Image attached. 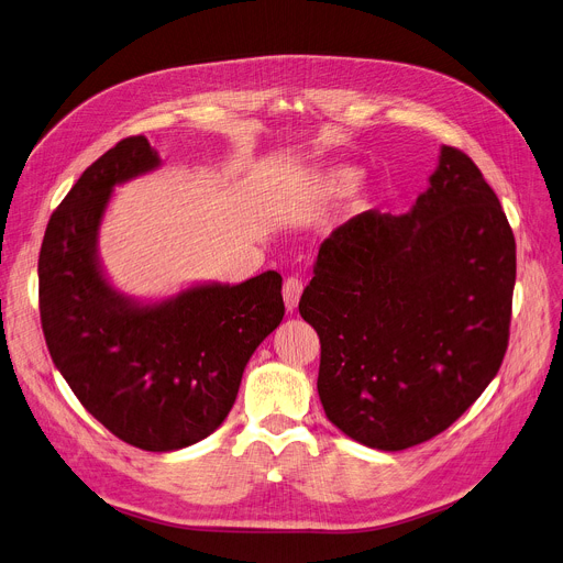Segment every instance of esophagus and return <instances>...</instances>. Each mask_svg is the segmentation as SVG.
Listing matches in <instances>:
<instances>
[{
  "instance_id": "1",
  "label": "esophagus",
  "mask_w": 563,
  "mask_h": 563,
  "mask_svg": "<svg viewBox=\"0 0 563 563\" xmlns=\"http://www.w3.org/2000/svg\"><path fill=\"white\" fill-rule=\"evenodd\" d=\"M300 294H302V283L298 278H287L283 285V298H285L287 312H294L298 308Z\"/></svg>"
}]
</instances>
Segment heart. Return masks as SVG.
<instances>
[{
  "instance_id": "1",
  "label": "heart",
  "mask_w": 563,
  "mask_h": 563,
  "mask_svg": "<svg viewBox=\"0 0 563 563\" xmlns=\"http://www.w3.org/2000/svg\"><path fill=\"white\" fill-rule=\"evenodd\" d=\"M356 177H360V173L350 166H332L319 177L317 188L323 195H343L356 184Z\"/></svg>"
}]
</instances>
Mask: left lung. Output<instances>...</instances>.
<instances>
[{"label": "left lung", "instance_id": "left-lung-1", "mask_svg": "<svg viewBox=\"0 0 563 563\" xmlns=\"http://www.w3.org/2000/svg\"><path fill=\"white\" fill-rule=\"evenodd\" d=\"M515 280L496 192L465 152L442 145L411 211H366L319 249L298 312L321 339L328 420L382 451L449 429L503 364Z\"/></svg>", "mask_w": 563, "mask_h": 563}]
</instances>
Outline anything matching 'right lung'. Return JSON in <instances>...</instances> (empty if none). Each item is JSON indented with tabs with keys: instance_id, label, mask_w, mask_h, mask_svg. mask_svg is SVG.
Instances as JSON below:
<instances>
[{
	"instance_id": "1",
	"label": "right lung",
	"mask_w": 563,
	"mask_h": 563,
	"mask_svg": "<svg viewBox=\"0 0 563 563\" xmlns=\"http://www.w3.org/2000/svg\"><path fill=\"white\" fill-rule=\"evenodd\" d=\"M162 166L145 136L93 162L51 216L37 261L40 319L56 368L87 411L143 451H177L229 416L242 373L283 321V278L195 283L141 300L119 291L98 258L117 186Z\"/></svg>"
}]
</instances>
